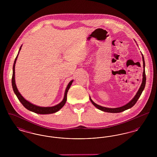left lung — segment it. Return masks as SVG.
<instances>
[{
  "instance_id": "obj_1",
  "label": "left lung",
  "mask_w": 157,
  "mask_h": 157,
  "mask_svg": "<svg viewBox=\"0 0 157 157\" xmlns=\"http://www.w3.org/2000/svg\"><path fill=\"white\" fill-rule=\"evenodd\" d=\"M142 60H143V67L144 68V72H143V79H142V82L140 89L138 90V91L137 92L136 94L135 95L134 98L129 102L127 104L123 106H121L120 108H105L104 106H101L99 105L95 104L92 99L91 98H90V101H91V102L92 103V104L94 105L95 107H97L98 109L102 111H104V112H110V113H119V112H123L127 109H128L131 108H132L138 99H139V98L140 97L141 94H142V91L144 89L145 86V83H146V75H145V61H144V57H143V55H142Z\"/></svg>"
}]
</instances>
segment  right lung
<instances>
[{
	"instance_id": "obj_1",
	"label": "right lung",
	"mask_w": 157,
	"mask_h": 157,
	"mask_svg": "<svg viewBox=\"0 0 157 157\" xmlns=\"http://www.w3.org/2000/svg\"><path fill=\"white\" fill-rule=\"evenodd\" d=\"M22 48V46H21L19 51H21ZM19 53V51L18 52V54ZM18 54L14 62V64H13V75H12V88L13 91L15 92L16 97L18 98V99L20 101V102L22 103V104L23 105V106H25V108H26L27 109L29 110L32 112H35L36 113L39 114H49V113H53L55 112H58L59 109H60L65 104L66 102H67V91L71 87V85H72L73 80L71 81V82L69 83V84L67 85V88L65 90V95H64V98L63 99V101L59 103V104L56 105L52 107H41V106H38L36 105L32 104L30 103L29 102H28V101H26L24 98L21 95V94L19 93V92L18 91L17 88L16 87V83H15V63H16V61L17 58L18 56Z\"/></svg>"
}]
</instances>
